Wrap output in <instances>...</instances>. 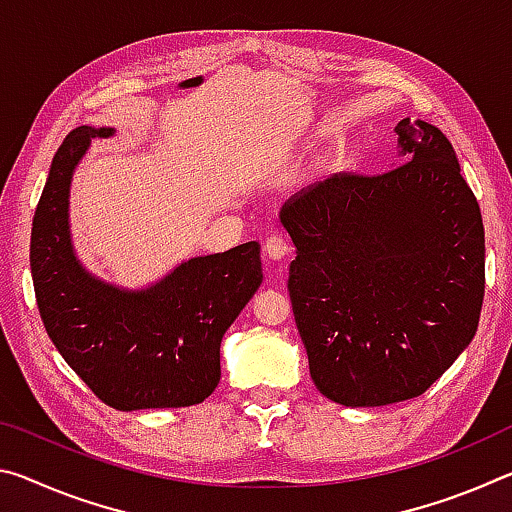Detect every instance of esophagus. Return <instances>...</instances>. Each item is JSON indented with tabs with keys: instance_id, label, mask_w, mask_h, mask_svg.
I'll return each instance as SVG.
<instances>
[{
	"instance_id": "1",
	"label": "esophagus",
	"mask_w": 512,
	"mask_h": 512,
	"mask_svg": "<svg viewBox=\"0 0 512 512\" xmlns=\"http://www.w3.org/2000/svg\"><path fill=\"white\" fill-rule=\"evenodd\" d=\"M264 250H266L268 259H277V262H280V259L287 257V255H289V250H291V246H289V239L284 237L282 232H273V235H268V237H266Z\"/></svg>"
}]
</instances>
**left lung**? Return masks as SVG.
Segmentation results:
<instances>
[{
	"instance_id": "1",
	"label": "left lung",
	"mask_w": 512,
	"mask_h": 512,
	"mask_svg": "<svg viewBox=\"0 0 512 512\" xmlns=\"http://www.w3.org/2000/svg\"><path fill=\"white\" fill-rule=\"evenodd\" d=\"M402 164L336 173L282 205L289 296L320 393L343 406L422 395L474 339L485 291L479 203L427 121L395 126Z\"/></svg>"
}]
</instances>
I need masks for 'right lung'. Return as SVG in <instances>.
<instances>
[{
	"instance_id": "right-lung-1",
	"label": "right lung",
	"mask_w": 512,
	"mask_h": 512,
	"mask_svg": "<svg viewBox=\"0 0 512 512\" xmlns=\"http://www.w3.org/2000/svg\"><path fill=\"white\" fill-rule=\"evenodd\" d=\"M79 126L51 162L31 228L33 289L51 343L103 404L117 411L180 409L221 379V339L262 284L259 244L194 257L142 291L85 271L69 239L67 198L92 137Z\"/></svg>"
}]
</instances>
